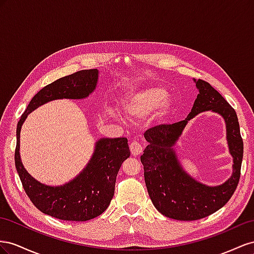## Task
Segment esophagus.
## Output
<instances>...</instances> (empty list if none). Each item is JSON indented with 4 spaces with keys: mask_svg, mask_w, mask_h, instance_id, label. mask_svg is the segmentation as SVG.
<instances>
[{
    "mask_svg": "<svg viewBox=\"0 0 254 254\" xmlns=\"http://www.w3.org/2000/svg\"><path fill=\"white\" fill-rule=\"evenodd\" d=\"M129 150H131L133 156H138L143 152V147L138 141H132L131 144H129Z\"/></svg>",
    "mask_w": 254,
    "mask_h": 254,
    "instance_id": "1",
    "label": "esophagus"
}]
</instances>
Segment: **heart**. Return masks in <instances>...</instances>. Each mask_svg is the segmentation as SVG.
<instances>
[{
	"mask_svg": "<svg viewBox=\"0 0 254 254\" xmlns=\"http://www.w3.org/2000/svg\"><path fill=\"white\" fill-rule=\"evenodd\" d=\"M168 92L161 87H148L142 90L131 93L122 104V108L129 118H143L157 108L156 117L163 118L167 116L172 104L167 99Z\"/></svg>",
	"mask_w": 254,
	"mask_h": 254,
	"instance_id": "heart-1",
	"label": "heart"
}]
</instances>
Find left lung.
I'll use <instances>...</instances> for the list:
<instances>
[{
	"label": "left lung",
	"instance_id": "left-lung-1",
	"mask_svg": "<svg viewBox=\"0 0 254 254\" xmlns=\"http://www.w3.org/2000/svg\"><path fill=\"white\" fill-rule=\"evenodd\" d=\"M199 95L185 120L159 125L144 132L148 146L140 157L144 182L150 198L159 213L177 220H198L220 209L233 195L240 182L244 154L237 115L220 93L203 79L195 81ZM213 110L221 114L227 126V139L234 156V175L219 187L209 188L187 176L180 167L173 146L187 122L195 114Z\"/></svg>",
	"mask_w": 254,
	"mask_h": 254
}]
</instances>
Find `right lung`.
<instances>
[{"label": "right lung", "mask_w": 254, "mask_h": 254, "mask_svg": "<svg viewBox=\"0 0 254 254\" xmlns=\"http://www.w3.org/2000/svg\"><path fill=\"white\" fill-rule=\"evenodd\" d=\"M98 70H81L56 79L38 91L27 105L17 126L14 164L27 197L39 211L57 219L86 221L102 214L115 193V183L121 164L129 156L127 139L102 138L86 168L63 186L37 182L24 169L20 158V131L27 115L35 108L56 99H83L96 88Z\"/></svg>", "instance_id": "obj_1"}]
</instances>
